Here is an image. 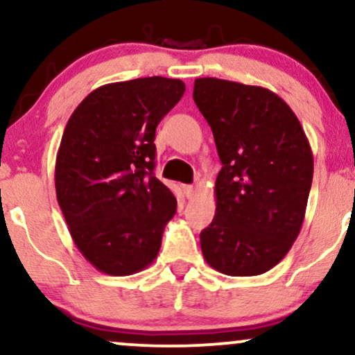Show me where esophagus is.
<instances>
[{"label":"esophagus","instance_id":"esophagus-1","mask_svg":"<svg viewBox=\"0 0 355 355\" xmlns=\"http://www.w3.org/2000/svg\"><path fill=\"white\" fill-rule=\"evenodd\" d=\"M182 189H183V195H185L189 200L191 198V196H193L195 189H193V187H191V185H183Z\"/></svg>","mask_w":355,"mask_h":355}]
</instances>
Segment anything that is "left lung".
Segmentation results:
<instances>
[{"label": "left lung", "instance_id": "obj_1", "mask_svg": "<svg viewBox=\"0 0 355 355\" xmlns=\"http://www.w3.org/2000/svg\"><path fill=\"white\" fill-rule=\"evenodd\" d=\"M193 101L223 164L215 218L200 233L203 258L228 276L263 275L301 232L314 172L311 145L296 114L270 89L202 78Z\"/></svg>", "mask_w": 355, "mask_h": 355}]
</instances>
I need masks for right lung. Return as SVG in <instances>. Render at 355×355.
I'll return each mask as SVG.
<instances>
[{
	"label": "right lung",
	"instance_id": "add662e5",
	"mask_svg": "<svg viewBox=\"0 0 355 355\" xmlns=\"http://www.w3.org/2000/svg\"><path fill=\"white\" fill-rule=\"evenodd\" d=\"M185 92L160 76L105 84L72 112L55 157V195L84 258L110 276L159 254L177 198L153 175L155 129Z\"/></svg>",
	"mask_w": 355,
	"mask_h": 355
}]
</instances>
